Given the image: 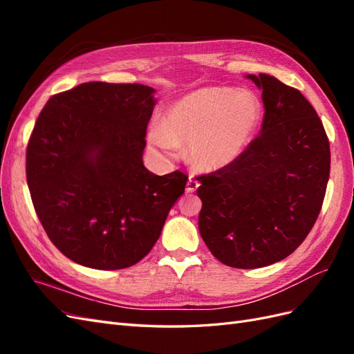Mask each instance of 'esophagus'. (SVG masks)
<instances>
[{"mask_svg": "<svg viewBox=\"0 0 354 354\" xmlns=\"http://www.w3.org/2000/svg\"><path fill=\"white\" fill-rule=\"evenodd\" d=\"M198 187H199V181L190 177L189 181H187V185H186V192H187V194H194V192H196Z\"/></svg>", "mask_w": 354, "mask_h": 354, "instance_id": "obj_1", "label": "esophagus"}]
</instances>
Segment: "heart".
Segmentation results:
<instances>
[{"instance_id":"1","label":"heart","mask_w":354,"mask_h":354,"mask_svg":"<svg viewBox=\"0 0 354 354\" xmlns=\"http://www.w3.org/2000/svg\"><path fill=\"white\" fill-rule=\"evenodd\" d=\"M263 121V104L252 91L203 87L171 103L164 121L149 127L147 143L160 159H174L187 143L190 162L218 171L238 160Z\"/></svg>"}]
</instances>
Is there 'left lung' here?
Instances as JSON below:
<instances>
[{
	"label": "left lung",
	"mask_w": 354,
	"mask_h": 354,
	"mask_svg": "<svg viewBox=\"0 0 354 354\" xmlns=\"http://www.w3.org/2000/svg\"><path fill=\"white\" fill-rule=\"evenodd\" d=\"M261 93L260 136L226 168L201 176L199 232L236 269L281 261L306 239L322 208L329 142L313 106L270 75H246Z\"/></svg>",
	"instance_id": "left-lung-1"
}]
</instances>
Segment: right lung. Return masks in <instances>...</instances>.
<instances>
[{"instance_id": "1", "label": "right lung", "mask_w": 354, "mask_h": 354, "mask_svg": "<svg viewBox=\"0 0 354 354\" xmlns=\"http://www.w3.org/2000/svg\"><path fill=\"white\" fill-rule=\"evenodd\" d=\"M142 84L85 82L53 95L26 152L37 216L57 250L97 270L125 269L153 248L187 176L143 165L156 99Z\"/></svg>"}]
</instances>
